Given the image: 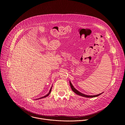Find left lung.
Returning a JSON list of instances; mask_svg holds the SVG:
<instances>
[{
  "label": "left lung",
  "instance_id": "left-lung-1",
  "mask_svg": "<svg viewBox=\"0 0 125 125\" xmlns=\"http://www.w3.org/2000/svg\"><path fill=\"white\" fill-rule=\"evenodd\" d=\"M70 84L71 87V88H72V91H73L75 94H78V95H79L83 96V97H97V96L100 95L101 94H102V93H101V94H97V95H85V94H82V93L79 92V91H78L75 88H74V87L73 86V85H72V83H71L70 82Z\"/></svg>",
  "mask_w": 125,
  "mask_h": 125
}]
</instances>
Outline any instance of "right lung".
<instances>
[{
	"label": "right lung",
	"mask_w": 125,
	"mask_h": 125,
	"mask_svg": "<svg viewBox=\"0 0 125 125\" xmlns=\"http://www.w3.org/2000/svg\"><path fill=\"white\" fill-rule=\"evenodd\" d=\"M51 89L50 90V91H49V93L47 94H46L45 96H43V97H41V98H44V97H46V96H48L49 95V94H50V93H51Z\"/></svg>",
	"instance_id": "obj_1"
}]
</instances>
